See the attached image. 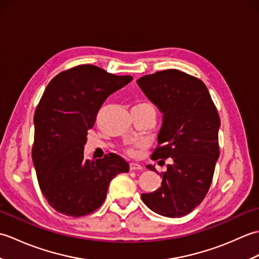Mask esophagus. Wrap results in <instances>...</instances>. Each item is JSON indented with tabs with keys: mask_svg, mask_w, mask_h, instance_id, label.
I'll use <instances>...</instances> for the list:
<instances>
[{
	"mask_svg": "<svg viewBox=\"0 0 259 259\" xmlns=\"http://www.w3.org/2000/svg\"><path fill=\"white\" fill-rule=\"evenodd\" d=\"M142 166L139 163H136V162H131L130 163V170H141Z\"/></svg>",
	"mask_w": 259,
	"mask_h": 259,
	"instance_id": "esophagus-1",
	"label": "esophagus"
}]
</instances>
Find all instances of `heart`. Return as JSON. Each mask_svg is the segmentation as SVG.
<instances>
[{
	"mask_svg": "<svg viewBox=\"0 0 259 259\" xmlns=\"http://www.w3.org/2000/svg\"><path fill=\"white\" fill-rule=\"evenodd\" d=\"M135 107H141V108H151V106L149 103H147L145 101H141L139 103H137ZM142 147V144L141 142H136V144H134L133 146H130L126 148V152L129 153L130 156H136L137 153H138V150L140 149V148Z\"/></svg>",
	"mask_w": 259,
	"mask_h": 259,
	"instance_id": "obj_1",
	"label": "heart"
}]
</instances>
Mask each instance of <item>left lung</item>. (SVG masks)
<instances>
[{
  "instance_id": "obj_1",
  "label": "left lung",
  "mask_w": 259,
  "mask_h": 259,
  "mask_svg": "<svg viewBox=\"0 0 259 259\" xmlns=\"http://www.w3.org/2000/svg\"><path fill=\"white\" fill-rule=\"evenodd\" d=\"M137 82L163 113L151 159L174 160L160 174V188L142 194L141 199L161 216L183 217L199 205L210 188L219 157L221 118L207 87L196 76L168 69ZM147 168L157 171L151 164Z\"/></svg>"
}]
</instances>
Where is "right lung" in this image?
<instances>
[{"mask_svg":"<svg viewBox=\"0 0 259 259\" xmlns=\"http://www.w3.org/2000/svg\"><path fill=\"white\" fill-rule=\"evenodd\" d=\"M131 80L80 64L60 72L46 88L34 113L32 160L42 194L58 212L78 218L96 211L110 181L129 171V163L115 153L89 160L83 148L102 103Z\"/></svg>","mask_w":259,"mask_h":259,"instance_id":"1","label":"right lung"}]
</instances>
